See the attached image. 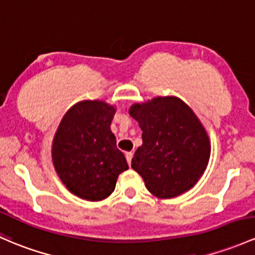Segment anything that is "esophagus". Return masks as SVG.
<instances>
[{
    "label": "esophagus",
    "mask_w": 255,
    "mask_h": 255,
    "mask_svg": "<svg viewBox=\"0 0 255 255\" xmlns=\"http://www.w3.org/2000/svg\"><path fill=\"white\" fill-rule=\"evenodd\" d=\"M132 157H133V152L132 151L126 152V159H127L128 165H130V162H132Z\"/></svg>",
    "instance_id": "1"
}]
</instances>
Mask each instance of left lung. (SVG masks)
I'll list each match as a JSON object with an SVG mask.
<instances>
[{"label":"left lung","mask_w":255,"mask_h":255,"mask_svg":"<svg viewBox=\"0 0 255 255\" xmlns=\"http://www.w3.org/2000/svg\"><path fill=\"white\" fill-rule=\"evenodd\" d=\"M129 115L143 130L132 168L146 189L162 199L191 189L210 157L209 136L191 107L176 96H157L132 105Z\"/></svg>","instance_id":"obj_1"}]
</instances>
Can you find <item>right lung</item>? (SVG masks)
Instances as JSON below:
<instances>
[{"mask_svg": "<svg viewBox=\"0 0 255 255\" xmlns=\"http://www.w3.org/2000/svg\"><path fill=\"white\" fill-rule=\"evenodd\" d=\"M116 109L104 101L84 100L66 112L52 143V162L69 192L99 202L116 187L128 163L111 132Z\"/></svg>", "mask_w": 255, "mask_h": 255, "instance_id": "add662e5", "label": "right lung"}]
</instances>
